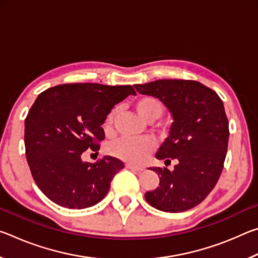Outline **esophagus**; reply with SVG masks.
<instances>
[{
	"label": "esophagus",
	"instance_id": "esophagus-1",
	"mask_svg": "<svg viewBox=\"0 0 258 258\" xmlns=\"http://www.w3.org/2000/svg\"><path fill=\"white\" fill-rule=\"evenodd\" d=\"M125 167L127 169H131V171H137V172L142 171L141 167H138V166H134V165H131V164H126Z\"/></svg>",
	"mask_w": 258,
	"mask_h": 258
}]
</instances>
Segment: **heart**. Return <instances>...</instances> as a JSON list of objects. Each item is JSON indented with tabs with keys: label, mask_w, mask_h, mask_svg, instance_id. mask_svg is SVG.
Masks as SVG:
<instances>
[{
	"label": "heart",
	"mask_w": 258,
	"mask_h": 258,
	"mask_svg": "<svg viewBox=\"0 0 258 258\" xmlns=\"http://www.w3.org/2000/svg\"><path fill=\"white\" fill-rule=\"evenodd\" d=\"M134 108L140 116L148 123H152L159 119L164 112V104L159 99L151 95H145L135 100ZM116 110L113 109L108 113L104 120V128L111 127L112 120L115 118ZM154 141L150 139H121L110 147V154L121 160L128 161L133 164H142L147 157L154 150Z\"/></svg>",
	"instance_id": "1"
}]
</instances>
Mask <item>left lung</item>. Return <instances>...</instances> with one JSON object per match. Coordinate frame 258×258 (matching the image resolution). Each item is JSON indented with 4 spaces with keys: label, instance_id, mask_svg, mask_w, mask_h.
Wrapping results in <instances>:
<instances>
[{
    "label": "left lung",
    "instance_id": "left-lung-1",
    "mask_svg": "<svg viewBox=\"0 0 258 258\" xmlns=\"http://www.w3.org/2000/svg\"><path fill=\"white\" fill-rule=\"evenodd\" d=\"M139 93L159 99L171 112L168 138L156 158L171 163L174 171L149 167L159 176V186L147 191L152 207L180 213L197 206L220 178L229 142V121L216 92L196 81L158 80L135 84Z\"/></svg>",
    "mask_w": 258,
    "mask_h": 258
}]
</instances>
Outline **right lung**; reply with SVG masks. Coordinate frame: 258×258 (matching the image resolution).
Here are the masks:
<instances>
[{"label": "right lung", "instance_id": "right-lung-1", "mask_svg": "<svg viewBox=\"0 0 258 258\" xmlns=\"http://www.w3.org/2000/svg\"><path fill=\"white\" fill-rule=\"evenodd\" d=\"M130 94L131 85L63 84L38 95L25 119L27 163L37 186L61 207L83 209L101 202L123 161L106 156L82 160L87 149L99 150L101 127L113 106Z\"/></svg>", "mask_w": 258, "mask_h": 258}]
</instances>
